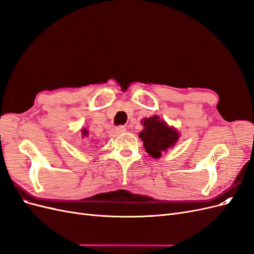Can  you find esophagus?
<instances>
[{
	"instance_id": "34e87169",
	"label": "esophagus",
	"mask_w": 254,
	"mask_h": 254,
	"mask_svg": "<svg viewBox=\"0 0 254 254\" xmlns=\"http://www.w3.org/2000/svg\"><path fill=\"white\" fill-rule=\"evenodd\" d=\"M126 131V127L125 126H119V127H117L114 129V131H113V133H114V135H120V134H122L123 132H125Z\"/></svg>"
}]
</instances>
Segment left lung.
Here are the masks:
<instances>
[{
	"instance_id": "1",
	"label": "left lung",
	"mask_w": 254,
	"mask_h": 254,
	"mask_svg": "<svg viewBox=\"0 0 254 254\" xmlns=\"http://www.w3.org/2000/svg\"><path fill=\"white\" fill-rule=\"evenodd\" d=\"M144 130L139 136L144 142V147L153 158H160L162 151L167 150L178 141L179 133L166 123L160 121L159 117L144 119Z\"/></svg>"
}]
</instances>
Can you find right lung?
I'll return each instance as SVG.
<instances>
[{"instance_id":"obj_1","label":"right lung","mask_w":254,"mask_h":254,"mask_svg":"<svg viewBox=\"0 0 254 254\" xmlns=\"http://www.w3.org/2000/svg\"><path fill=\"white\" fill-rule=\"evenodd\" d=\"M82 135H87V130H82Z\"/></svg>"}]
</instances>
